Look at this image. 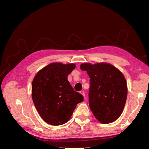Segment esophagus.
<instances>
[{
    "label": "esophagus",
    "instance_id": "obj_1",
    "mask_svg": "<svg viewBox=\"0 0 149 149\" xmlns=\"http://www.w3.org/2000/svg\"><path fill=\"white\" fill-rule=\"evenodd\" d=\"M80 93L82 94V96H83V97H84V96H85V93H84V91H81V92H80Z\"/></svg>",
    "mask_w": 149,
    "mask_h": 149
}]
</instances>
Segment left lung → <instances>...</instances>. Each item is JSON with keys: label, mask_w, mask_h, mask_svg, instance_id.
I'll return each mask as SVG.
<instances>
[{"label": "left lung", "mask_w": 149, "mask_h": 149, "mask_svg": "<svg viewBox=\"0 0 149 149\" xmlns=\"http://www.w3.org/2000/svg\"><path fill=\"white\" fill-rule=\"evenodd\" d=\"M80 68L90 78L89 103L93 115L101 123L109 124L118 119L123 111L127 86L122 72L107 63H84Z\"/></svg>", "instance_id": "1"}]
</instances>
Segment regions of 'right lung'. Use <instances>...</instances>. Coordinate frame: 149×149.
<instances>
[{"instance_id": "obj_1", "label": "right lung", "mask_w": 149, "mask_h": 149, "mask_svg": "<svg viewBox=\"0 0 149 149\" xmlns=\"http://www.w3.org/2000/svg\"><path fill=\"white\" fill-rule=\"evenodd\" d=\"M75 68L74 63H52L35 76L31 85L33 102L42 119L49 124L66 123L84 100L68 81V75Z\"/></svg>"}]
</instances>
